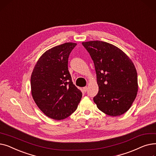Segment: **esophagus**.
<instances>
[{
  "label": "esophagus",
  "instance_id": "obj_1",
  "mask_svg": "<svg viewBox=\"0 0 156 156\" xmlns=\"http://www.w3.org/2000/svg\"><path fill=\"white\" fill-rule=\"evenodd\" d=\"M87 89H88L87 87H83V91H84L85 92H87Z\"/></svg>",
  "mask_w": 156,
  "mask_h": 156
}]
</instances>
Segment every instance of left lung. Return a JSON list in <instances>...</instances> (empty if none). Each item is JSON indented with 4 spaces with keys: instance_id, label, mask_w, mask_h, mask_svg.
Segmentation results:
<instances>
[{
    "instance_id": "1",
    "label": "left lung",
    "mask_w": 156,
    "mask_h": 156,
    "mask_svg": "<svg viewBox=\"0 0 156 156\" xmlns=\"http://www.w3.org/2000/svg\"><path fill=\"white\" fill-rule=\"evenodd\" d=\"M94 61L99 92L94 101L102 112L118 116L131 108L138 92L137 73L120 48L102 41L82 42Z\"/></svg>"
}]
</instances>
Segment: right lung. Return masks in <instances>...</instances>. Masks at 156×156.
<instances>
[{
    "instance_id": "add662e5",
    "label": "right lung",
    "mask_w": 156,
    "mask_h": 156,
    "mask_svg": "<svg viewBox=\"0 0 156 156\" xmlns=\"http://www.w3.org/2000/svg\"><path fill=\"white\" fill-rule=\"evenodd\" d=\"M76 43L67 42L45 51L31 76V91L38 108L47 117L61 120L77 109L82 93L73 84L68 68Z\"/></svg>"
}]
</instances>
